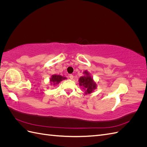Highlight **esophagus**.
Segmentation results:
<instances>
[{
  "mask_svg": "<svg viewBox=\"0 0 147 147\" xmlns=\"http://www.w3.org/2000/svg\"><path fill=\"white\" fill-rule=\"evenodd\" d=\"M69 78H70V79L72 80V79L74 78V75H72V74H70V75H69Z\"/></svg>",
  "mask_w": 147,
  "mask_h": 147,
  "instance_id": "34e87169",
  "label": "esophagus"
}]
</instances>
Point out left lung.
Wrapping results in <instances>:
<instances>
[{
    "instance_id": "obj_1",
    "label": "left lung",
    "mask_w": 147,
    "mask_h": 147,
    "mask_svg": "<svg viewBox=\"0 0 147 147\" xmlns=\"http://www.w3.org/2000/svg\"><path fill=\"white\" fill-rule=\"evenodd\" d=\"M84 76L81 77L79 79L80 86L83 88V90L85 91V94H90L97 87L96 83L93 80L90 74L87 70L83 72Z\"/></svg>"
}]
</instances>
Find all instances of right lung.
Segmentation results:
<instances>
[{
    "label": "right lung",
    "instance_id": "1",
    "mask_svg": "<svg viewBox=\"0 0 147 147\" xmlns=\"http://www.w3.org/2000/svg\"><path fill=\"white\" fill-rule=\"evenodd\" d=\"M66 79L65 77H62L61 75H53L50 78V83L51 84H53V85H55V84H59L60 82H61L63 80Z\"/></svg>",
    "mask_w": 147,
    "mask_h": 147
}]
</instances>
